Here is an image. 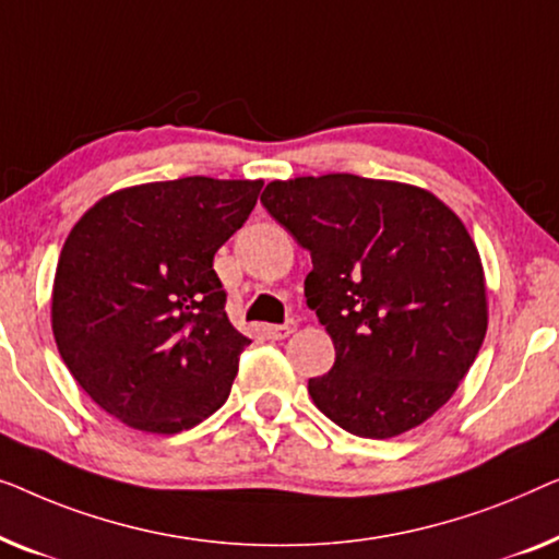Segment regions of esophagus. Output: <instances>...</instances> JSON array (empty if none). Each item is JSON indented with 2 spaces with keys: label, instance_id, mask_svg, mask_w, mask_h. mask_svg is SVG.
I'll return each mask as SVG.
<instances>
[{
  "label": "esophagus",
  "instance_id": "esophagus-1",
  "mask_svg": "<svg viewBox=\"0 0 559 559\" xmlns=\"http://www.w3.org/2000/svg\"><path fill=\"white\" fill-rule=\"evenodd\" d=\"M294 329H296V321L294 319L286 321V324H271L269 326V336H271V340H286V336L294 334Z\"/></svg>",
  "mask_w": 559,
  "mask_h": 559
}]
</instances>
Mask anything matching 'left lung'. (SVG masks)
Segmentation results:
<instances>
[{"instance_id":"left-lung-1","label":"left lung","mask_w":559,"mask_h":559,"mask_svg":"<svg viewBox=\"0 0 559 559\" xmlns=\"http://www.w3.org/2000/svg\"><path fill=\"white\" fill-rule=\"evenodd\" d=\"M263 207L311 253L304 294L336 359L313 405L359 438H392L443 407L481 349L489 311L478 250L420 187L357 175L271 182Z\"/></svg>"}]
</instances>
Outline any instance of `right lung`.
Returning <instances> with one entry per match:
<instances>
[{
    "label": "right lung",
    "mask_w": 559,
    "mask_h": 559,
    "mask_svg": "<svg viewBox=\"0 0 559 559\" xmlns=\"http://www.w3.org/2000/svg\"><path fill=\"white\" fill-rule=\"evenodd\" d=\"M263 182L182 177L126 187L70 230L52 334L96 405L144 433L194 428L230 395L250 340L230 324L212 261Z\"/></svg>",
    "instance_id": "right-lung-1"
}]
</instances>
